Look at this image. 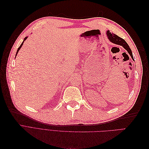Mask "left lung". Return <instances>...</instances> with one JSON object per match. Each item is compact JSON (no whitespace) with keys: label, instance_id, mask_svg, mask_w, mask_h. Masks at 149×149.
Here are the masks:
<instances>
[{"label":"left lung","instance_id":"1","mask_svg":"<svg viewBox=\"0 0 149 149\" xmlns=\"http://www.w3.org/2000/svg\"><path fill=\"white\" fill-rule=\"evenodd\" d=\"M107 35L108 38H109V40H110L111 42L114 43L116 45H119L123 46L126 49V50L127 51V52L129 53V54L130 55V56H131V58L134 60L131 49H130L129 46L128 45V44L126 43V42L123 38L119 37V36L116 35L114 33H111L109 30L107 31Z\"/></svg>","mask_w":149,"mask_h":149}]
</instances>
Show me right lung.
Segmentation results:
<instances>
[{
    "label": "right lung",
    "mask_w": 149,
    "mask_h": 149,
    "mask_svg": "<svg viewBox=\"0 0 149 149\" xmlns=\"http://www.w3.org/2000/svg\"><path fill=\"white\" fill-rule=\"evenodd\" d=\"M27 37H25V38H24V42L22 43V44H21V45H20V47H19V48H18V49H17V53H16V55H15V56H17V53H18V52H19V51L20 50V49L21 48V47H22V45H23V44H24V41H25V40H26V38H27Z\"/></svg>",
    "instance_id": "right-lung-1"
}]
</instances>
